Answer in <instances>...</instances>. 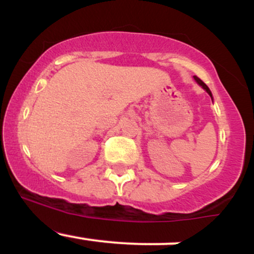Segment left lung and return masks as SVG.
I'll use <instances>...</instances> for the list:
<instances>
[{
	"label": "left lung",
	"mask_w": 254,
	"mask_h": 254,
	"mask_svg": "<svg viewBox=\"0 0 254 254\" xmlns=\"http://www.w3.org/2000/svg\"><path fill=\"white\" fill-rule=\"evenodd\" d=\"M194 77V80H196L197 81V82H198V84H200V86H202L203 87V88L204 89H205L206 90V92H208V94L209 95H210V97H212V95H211V92H210V89H209L208 88V86H206V84L205 83H204L203 82V81L202 80H200V78L199 77H197V76H193Z\"/></svg>",
	"instance_id": "8db88e82"
}]
</instances>
